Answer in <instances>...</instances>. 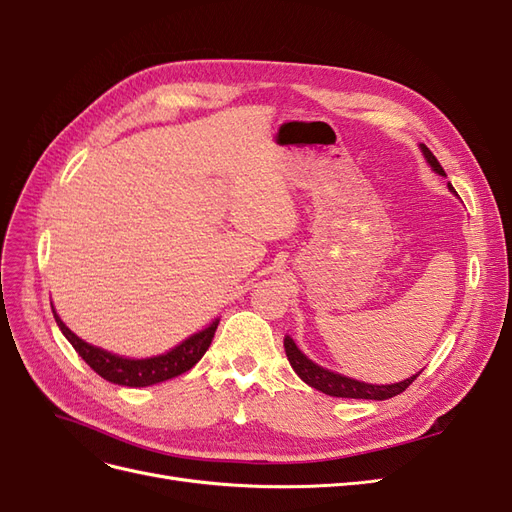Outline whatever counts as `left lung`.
I'll return each instance as SVG.
<instances>
[{
    "mask_svg": "<svg viewBox=\"0 0 512 512\" xmlns=\"http://www.w3.org/2000/svg\"><path fill=\"white\" fill-rule=\"evenodd\" d=\"M418 149H421L423 158L427 160V164L431 166L433 173H438L444 177V168L440 166V162L436 160V156L421 143L418 145ZM448 190H453V185L448 183ZM284 348H286V356L288 361L292 365V369L297 371V376L312 386V389L316 391H322L324 395H331V397H348V399H376V401H384V399H391L399 393H404L408 386L418 378V374L401 380V382H395V384H369V382H361V380H354V378H348L344 374H337V371H331L327 367H322L318 363H314L312 359H307V356L297 348V344H294V339L290 335L284 337Z\"/></svg>",
    "mask_w": 512,
    "mask_h": 512,
    "instance_id": "8db88e82",
    "label": "left lung"
}]
</instances>
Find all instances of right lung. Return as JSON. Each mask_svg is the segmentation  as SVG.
<instances>
[{
  "label": "right lung",
  "mask_w": 512,
  "mask_h": 512,
  "mask_svg": "<svg viewBox=\"0 0 512 512\" xmlns=\"http://www.w3.org/2000/svg\"><path fill=\"white\" fill-rule=\"evenodd\" d=\"M53 316L59 331L64 333V337L72 344V348L79 352L81 359L94 369L98 376H102L104 380L113 384L132 386V389L158 384L175 376H181L183 371L192 369L200 359H203V354L213 342L215 329H218L220 324V318H215L203 331L185 337L183 342L177 344L175 348H170L156 356H145V359H132V356H121L85 342V339H81L66 327V322L59 318L55 309H53Z\"/></svg>",
  "instance_id": "right-lung-1"
}]
</instances>
